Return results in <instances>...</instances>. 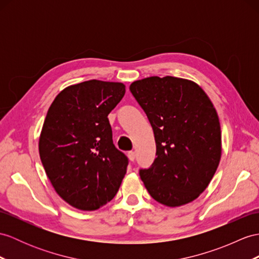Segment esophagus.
Segmentation results:
<instances>
[{"label":"esophagus","mask_w":259,"mask_h":259,"mask_svg":"<svg viewBox=\"0 0 259 259\" xmlns=\"http://www.w3.org/2000/svg\"><path fill=\"white\" fill-rule=\"evenodd\" d=\"M127 156H128V158H130V160L131 161H134L135 160V153L133 150H131V151H128V154H127Z\"/></svg>","instance_id":"1"}]
</instances>
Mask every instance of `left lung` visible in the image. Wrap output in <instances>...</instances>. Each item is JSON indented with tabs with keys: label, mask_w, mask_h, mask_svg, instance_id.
<instances>
[{
	"label": "left lung",
	"mask_w": 259,
	"mask_h": 259,
	"mask_svg": "<svg viewBox=\"0 0 259 259\" xmlns=\"http://www.w3.org/2000/svg\"><path fill=\"white\" fill-rule=\"evenodd\" d=\"M130 90L149 119L156 158L140 171L150 197L166 206L192 202L209 186L222 155L215 108L195 82L166 75L136 80Z\"/></svg>",
	"instance_id": "1"
}]
</instances>
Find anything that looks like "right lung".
Returning <instances> with one entry per match:
<instances>
[{
	"label": "right lung",
	"instance_id": "1",
	"mask_svg": "<svg viewBox=\"0 0 259 259\" xmlns=\"http://www.w3.org/2000/svg\"><path fill=\"white\" fill-rule=\"evenodd\" d=\"M125 94L122 82L89 80L65 88L48 109L39 156L55 191L94 211L115 197L127 158L115 148L108 115Z\"/></svg>",
	"mask_w": 259,
	"mask_h": 259
}]
</instances>
